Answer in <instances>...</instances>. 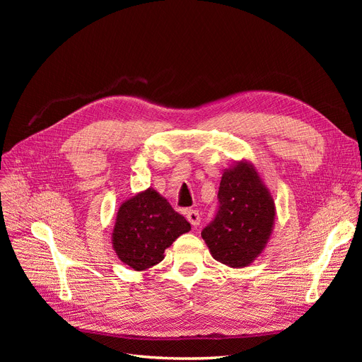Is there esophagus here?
I'll return each mask as SVG.
<instances>
[{
  "label": "esophagus",
  "instance_id": "34e87169",
  "mask_svg": "<svg viewBox=\"0 0 362 362\" xmlns=\"http://www.w3.org/2000/svg\"><path fill=\"white\" fill-rule=\"evenodd\" d=\"M185 217H187V221L192 223V226H198L201 223V216L198 210H187Z\"/></svg>",
  "mask_w": 362,
  "mask_h": 362
}]
</instances>
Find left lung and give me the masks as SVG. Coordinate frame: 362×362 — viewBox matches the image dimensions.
<instances>
[{
    "mask_svg": "<svg viewBox=\"0 0 362 362\" xmlns=\"http://www.w3.org/2000/svg\"><path fill=\"white\" fill-rule=\"evenodd\" d=\"M218 211L201 233L211 257L233 269L250 266L266 249L276 208L254 163L240 160L222 173Z\"/></svg>",
    "mask_w": 362,
    "mask_h": 362,
    "instance_id": "1",
    "label": "left lung"
}]
</instances>
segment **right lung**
<instances>
[{"instance_id":"1","label":"right lung","mask_w":362,"mask_h":362,"mask_svg":"<svg viewBox=\"0 0 362 362\" xmlns=\"http://www.w3.org/2000/svg\"><path fill=\"white\" fill-rule=\"evenodd\" d=\"M190 229L168 199L149 187L120 204L112 245L120 261L140 272L163 261L164 250Z\"/></svg>"}]
</instances>
